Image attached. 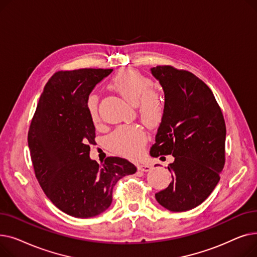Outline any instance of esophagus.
I'll list each match as a JSON object with an SVG mask.
<instances>
[{
	"instance_id": "34e87169",
	"label": "esophagus",
	"mask_w": 257,
	"mask_h": 257,
	"mask_svg": "<svg viewBox=\"0 0 257 257\" xmlns=\"http://www.w3.org/2000/svg\"><path fill=\"white\" fill-rule=\"evenodd\" d=\"M138 169L139 171H142V172H148L151 170V167L149 165H139Z\"/></svg>"
}]
</instances>
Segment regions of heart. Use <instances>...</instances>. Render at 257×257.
Segmentation results:
<instances>
[{
    "label": "heart",
    "mask_w": 257,
    "mask_h": 257,
    "mask_svg": "<svg viewBox=\"0 0 257 257\" xmlns=\"http://www.w3.org/2000/svg\"><path fill=\"white\" fill-rule=\"evenodd\" d=\"M110 87L120 93L129 102L137 104L142 119L148 125L158 124L163 117L165 103L163 97L154 88L152 80L134 70H124L111 80ZM99 98L91 93L87 98L88 114L94 124L100 120L98 110ZM147 142L146 132L137 125L119 126L108 138L111 149L124 156H139Z\"/></svg>",
    "instance_id": "heart-1"
}]
</instances>
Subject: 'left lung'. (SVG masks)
Returning a JSON list of instances; mask_svg holds the SVG:
<instances>
[{
  "instance_id": "8db88e82",
  "label": "left lung",
  "mask_w": 257,
  "mask_h": 257,
  "mask_svg": "<svg viewBox=\"0 0 257 257\" xmlns=\"http://www.w3.org/2000/svg\"><path fill=\"white\" fill-rule=\"evenodd\" d=\"M164 89L165 110L150 155H173L172 182L155 194L158 203L180 212L200 205L214 190L225 165L226 126L210 88L191 72L152 67Z\"/></svg>"
}]
</instances>
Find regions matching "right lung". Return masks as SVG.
I'll return each mask as SVG.
<instances>
[{"label": "right lung", "mask_w": 257, "mask_h": 257, "mask_svg": "<svg viewBox=\"0 0 257 257\" xmlns=\"http://www.w3.org/2000/svg\"><path fill=\"white\" fill-rule=\"evenodd\" d=\"M111 72L81 69L54 74L39 98L28 132L40 186L54 205L75 218L105 211L116 182L137 172L124 158L107 157L100 166L89 157L96 129L87 111V98Z\"/></svg>", "instance_id": "obj_1"}]
</instances>
